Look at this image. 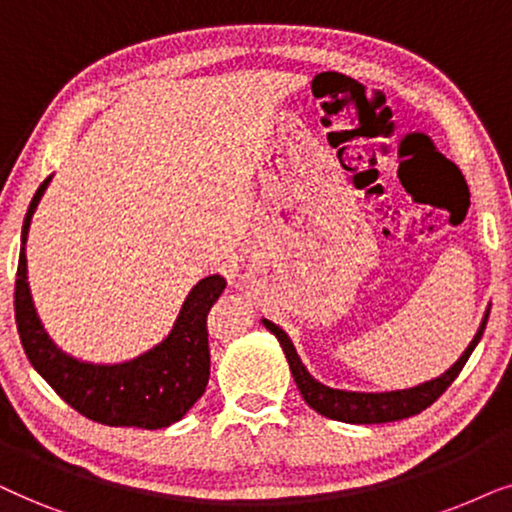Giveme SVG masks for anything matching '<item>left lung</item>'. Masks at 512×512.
Segmentation results:
<instances>
[{"mask_svg": "<svg viewBox=\"0 0 512 512\" xmlns=\"http://www.w3.org/2000/svg\"><path fill=\"white\" fill-rule=\"evenodd\" d=\"M489 318V309L482 318L478 335L473 337V342L468 344V349L461 353V358L449 367L445 374L435 377L431 381H424V384L405 388V391H388V393H358V391H339V388H330L320 384L309 374V370L299 360L295 346H292L290 337L285 335L281 327L271 323V320L264 318L262 323L267 325L269 332H274L278 342H281L285 358L290 363V372L295 377V384L306 400V405L313 407L318 414H323L327 419L344 421V424H386V421H400L407 417H414L426 407H431L435 400L440 398L442 393L452 386V381L459 377V372L466 365L475 346L482 339V332H485Z\"/></svg>", "mask_w": 512, "mask_h": 512, "instance_id": "8db88e82", "label": "left lung"}]
</instances>
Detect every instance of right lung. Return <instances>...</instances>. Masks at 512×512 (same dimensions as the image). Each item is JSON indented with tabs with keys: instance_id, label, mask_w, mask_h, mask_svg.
I'll list each match as a JSON object with an SVG mask.
<instances>
[{
	"instance_id": "add662e5",
	"label": "right lung",
	"mask_w": 512,
	"mask_h": 512,
	"mask_svg": "<svg viewBox=\"0 0 512 512\" xmlns=\"http://www.w3.org/2000/svg\"><path fill=\"white\" fill-rule=\"evenodd\" d=\"M49 182L51 177H46L34 194L20 236L16 325L27 360L46 384L86 419L105 426H135L147 431L175 424L192 410L208 386L206 320L210 306L227 288V281L213 274L196 283L182 304L170 335L138 358L117 365H95L67 356L46 335L27 285V231Z\"/></svg>"
}]
</instances>
